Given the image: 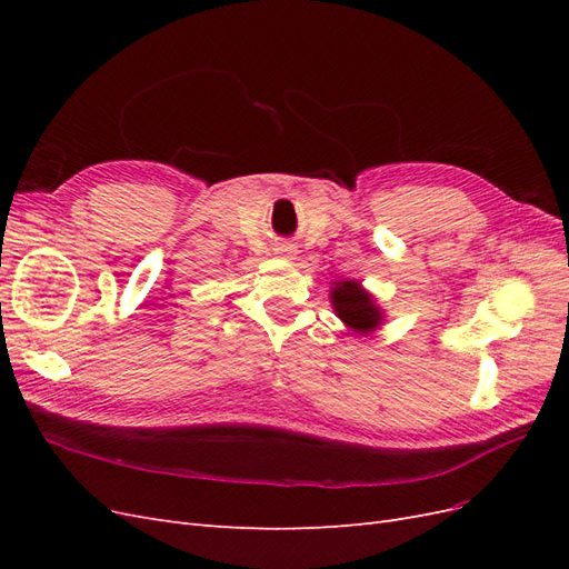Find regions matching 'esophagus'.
Wrapping results in <instances>:
<instances>
[{
	"mask_svg": "<svg viewBox=\"0 0 569 569\" xmlns=\"http://www.w3.org/2000/svg\"><path fill=\"white\" fill-rule=\"evenodd\" d=\"M272 251H274V256H282V258H291V256L297 253V249L291 247V244H278Z\"/></svg>",
	"mask_w": 569,
	"mask_h": 569,
	"instance_id": "esophagus-1",
	"label": "esophagus"
}]
</instances>
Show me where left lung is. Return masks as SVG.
Segmentation results:
<instances>
[{"mask_svg": "<svg viewBox=\"0 0 569 569\" xmlns=\"http://www.w3.org/2000/svg\"><path fill=\"white\" fill-rule=\"evenodd\" d=\"M332 303L337 316L347 322L353 332L366 335L380 325V311H377L368 291L360 289L358 282L343 280L332 291Z\"/></svg>", "mask_w": 569, "mask_h": 569, "instance_id": "obj_1", "label": "left lung"}]
</instances>
